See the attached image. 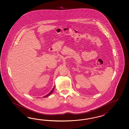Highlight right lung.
<instances>
[{"instance_id": "add662e5", "label": "right lung", "mask_w": 129, "mask_h": 129, "mask_svg": "<svg viewBox=\"0 0 129 129\" xmlns=\"http://www.w3.org/2000/svg\"><path fill=\"white\" fill-rule=\"evenodd\" d=\"M54 87H53V89H52V90H51V92H50V93H49V94H47V95H45V96H44V97H47V96H49V95H51V94H52V93H53V90H54Z\"/></svg>"}]
</instances>
